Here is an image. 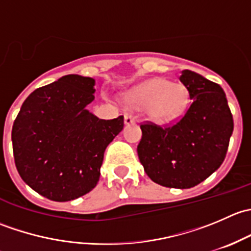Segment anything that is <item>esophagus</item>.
<instances>
[{"instance_id": "esophagus-1", "label": "esophagus", "mask_w": 251, "mask_h": 251, "mask_svg": "<svg viewBox=\"0 0 251 251\" xmlns=\"http://www.w3.org/2000/svg\"><path fill=\"white\" fill-rule=\"evenodd\" d=\"M135 121H136V116L131 115V114H126V115H125V124H126V125L133 124Z\"/></svg>"}]
</instances>
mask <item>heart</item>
<instances>
[{
    "mask_svg": "<svg viewBox=\"0 0 251 251\" xmlns=\"http://www.w3.org/2000/svg\"><path fill=\"white\" fill-rule=\"evenodd\" d=\"M128 103L136 108H151V115L159 121L171 120L186 107V90L178 83H170L165 78H151L132 91Z\"/></svg>",
    "mask_w": 251,
    "mask_h": 251,
    "instance_id": "1",
    "label": "heart"
}]
</instances>
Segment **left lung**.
<instances>
[{
    "mask_svg": "<svg viewBox=\"0 0 251 251\" xmlns=\"http://www.w3.org/2000/svg\"><path fill=\"white\" fill-rule=\"evenodd\" d=\"M179 81L191 98L188 110L169 127L141 125L137 153L151 181L186 189L203 182L224 163L233 118L221 86L192 70H183Z\"/></svg>",
    "mask_w": 251,
    "mask_h": 251,
    "instance_id": "1",
    "label": "left lung"
}]
</instances>
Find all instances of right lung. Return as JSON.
<instances>
[{"instance_id":"obj_1","label":"right lung","mask_w":251,"mask_h":251,"mask_svg":"<svg viewBox=\"0 0 251 251\" xmlns=\"http://www.w3.org/2000/svg\"><path fill=\"white\" fill-rule=\"evenodd\" d=\"M96 80L70 74L35 90L12 128L14 161L23 181L53 201H69L100 181L105 148L124 116L103 120L87 109Z\"/></svg>"}]
</instances>
